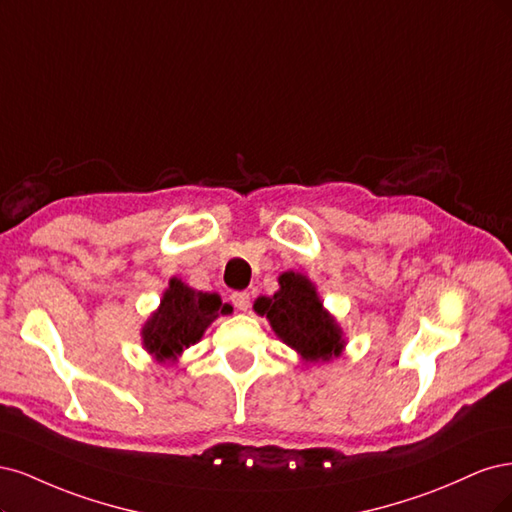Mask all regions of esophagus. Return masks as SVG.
Masks as SVG:
<instances>
[{
    "label": "esophagus",
    "mask_w": 512,
    "mask_h": 512,
    "mask_svg": "<svg viewBox=\"0 0 512 512\" xmlns=\"http://www.w3.org/2000/svg\"><path fill=\"white\" fill-rule=\"evenodd\" d=\"M232 302L236 304V308H238V310L246 312V310H249V306H251V293H246V291H236V293H232Z\"/></svg>",
    "instance_id": "1"
}]
</instances>
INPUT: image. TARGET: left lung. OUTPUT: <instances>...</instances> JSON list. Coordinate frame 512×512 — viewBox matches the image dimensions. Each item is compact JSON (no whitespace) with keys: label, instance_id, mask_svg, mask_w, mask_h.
I'll return each mask as SVG.
<instances>
[{"label":"left lung","instance_id":"left-lung-1","mask_svg":"<svg viewBox=\"0 0 512 512\" xmlns=\"http://www.w3.org/2000/svg\"><path fill=\"white\" fill-rule=\"evenodd\" d=\"M253 310L266 317L272 332L302 357L306 364L340 357L346 338L336 317L323 306L317 285L302 272H283L278 291L261 295Z\"/></svg>","mask_w":512,"mask_h":512}]
</instances>
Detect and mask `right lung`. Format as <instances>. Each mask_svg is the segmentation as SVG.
<instances>
[{"instance_id":"1","label":"right lung","mask_w":512,"mask_h":512,"mask_svg":"<svg viewBox=\"0 0 512 512\" xmlns=\"http://www.w3.org/2000/svg\"><path fill=\"white\" fill-rule=\"evenodd\" d=\"M232 312L234 308L223 304L221 295L197 291L174 276L157 310L140 329L144 351L159 364H176L189 346L202 340L214 319Z\"/></svg>"}]
</instances>
